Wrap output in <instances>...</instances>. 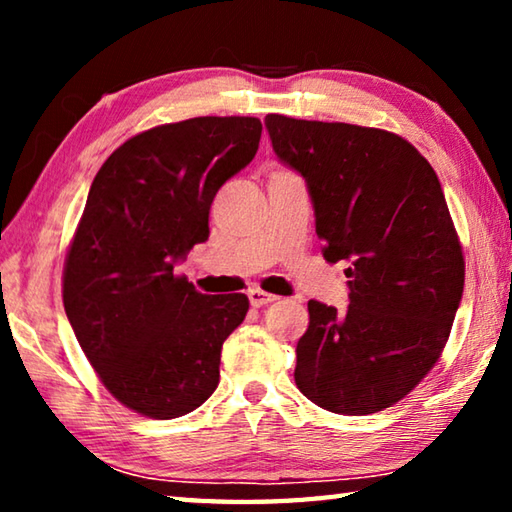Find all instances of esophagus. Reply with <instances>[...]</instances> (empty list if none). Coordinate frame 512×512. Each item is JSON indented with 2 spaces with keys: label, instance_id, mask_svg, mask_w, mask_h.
I'll return each mask as SVG.
<instances>
[{
  "label": "esophagus",
  "instance_id": "1",
  "mask_svg": "<svg viewBox=\"0 0 512 512\" xmlns=\"http://www.w3.org/2000/svg\"><path fill=\"white\" fill-rule=\"evenodd\" d=\"M248 300H250V305H253V307H264V305H268V302L277 300V296H273V293H266L262 289H250Z\"/></svg>",
  "mask_w": 512,
  "mask_h": 512
}]
</instances>
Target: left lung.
Wrapping results in <instances>:
<instances>
[{"label":"left lung","instance_id":"1","mask_svg":"<svg viewBox=\"0 0 512 512\" xmlns=\"http://www.w3.org/2000/svg\"><path fill=\"white\" fill-rule=\"evenodd\" d=\"M273 151L305 178L327 262H350L345 314L309 300L300 393L341 415L384 411L436 366L465 259L436 171L381 128L266 115Z\"/></svg>","mask_w":512,"mask_h":512}]
</instances>
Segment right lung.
<instances>
[{"label":"right lung","instance_id":"1","mask_svg":"<svg viewBox=\"0 0 512 512\" xmlns=\"http://www.w3.org/2000/svg\"><path fill=\"white\" fill-rule=\"evenodd\" d=\"M259 137L257 117L155 126L92 180L65 257V314L101 384L146 418H180L219 386L223 341L248 298L198 293L173 264L210 237L214 196L255 158Z\"/></svg>","mask_w":512,"mask_h":512}]
</instances>
